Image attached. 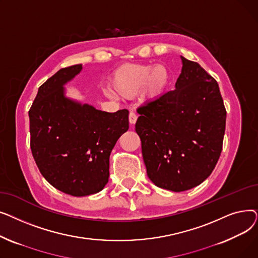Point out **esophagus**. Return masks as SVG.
<instances>
[{"label": "esophagus", "instance_id": "1", "mask_svg": "<svg viewBox=\"0 0 258 258\" xmlns=\"http://www.w3.org/2000/svg\"><path fill=\"white\" fill-rule=\"evenodd\" d=\"M137 118H138V116L136 115V113L131 112V113H130V115H128V120H130V123H131L132 125H134L135 123H136Z\"/></svg>", "mask_w": 258, "mask_h": 258}]
</instances>
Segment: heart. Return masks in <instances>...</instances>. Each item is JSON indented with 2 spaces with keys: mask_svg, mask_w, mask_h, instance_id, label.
<instances>
[{
  "mask_svg": "<svg viewBox=\"0 0 258 258\" xmlns=\"http://www.w3.org/2000/svg\"><path fill=\"white\" fill-rule=\"evenodd\" d=\"M170 72L165 64L125 63L120 66L112 77V88L120 97L132 98L141 91L144 98L157 99L169 85ZM114 93L108 92L110 96Z\"/></svg>",
  "mask_w": 258,
  "mask_h": 258,
  "instance_id": "1",
  "label": "heart"
}]
</instances>
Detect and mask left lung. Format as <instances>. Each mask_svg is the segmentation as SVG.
Instances as JSON below:
<instances>
[{
    "label": "left lung",
    "mask_w": 258,
    "mask_h": 258,
    "mask_svg": "<svg viewBox=\"0 0 258 258\" xmlns=\"http://www.w3.org/2000/svg\"><path fill=\"white\" fill-rule=\"evenodd\" d=\"M175 90L138 108L147 177L158 187L185 191L204 182L222 153L226 108L216 80L181 56Z\"/></svg>",
    "instance_id": "obj_1"
}]
</instances>
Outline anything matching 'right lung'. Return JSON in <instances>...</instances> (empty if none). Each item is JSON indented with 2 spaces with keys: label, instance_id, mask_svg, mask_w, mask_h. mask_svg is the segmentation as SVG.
Segmentation results:
<instances>
[{
  "label": "right lung",
  "instance_id": "add662e5",
  "mask_svg": "<svg viewBox=\"0 0 258 258\" xmlns=\"http://www.w3.org/2000/svg\"><path fill=\"white\" fill-rule=\"evenodd\" d=\"M83 64L63 68L38 88L29 111L30 146L43 177L73 197L101 191L110 177V155L128 130V111L102 112L66 95Z\"/></svg>",
  "mask_w": 258,
  "mask_h": 258
}]
</instances>
